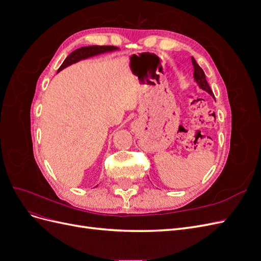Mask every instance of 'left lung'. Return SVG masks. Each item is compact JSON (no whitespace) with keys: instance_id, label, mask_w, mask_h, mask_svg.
<instances>
[{"instance_id":"8db88e82","label":"left lung","mask_w":261,"mask_h":261,"mask_svg":"<svg viewBox=\"0 0 261 261\" xmlns=\"http://www.w3.org/2000/svg\"><path fill=\"white\" fill-rule=\"evenodd\" d=\"M192 62H193V65H194V80H195V82L197 83V85L199 86L200 89L208 92L212 98H215V96H213V92L209 87V84L206 80V75H204L202 68L198 64H197V62L195 61L194 58H192Z\"/></svg>"}]
</instances>
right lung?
I'll return each instance as SVG.
<instances>
[{"label":"right lung","instance_id":"right-lung-1","mask_svg":"<svg viewBox=\"0 0 261 261\" xmlns=\"http://www.w3.org/2000/svg\"><path fill=\"white\" fill-rule=\"evenodd\" d=\"M118 50L116 46L112 45H89V46H83V48L77 49L70 53L68 57L63 62V64L60 66L58 72H61L62 69L66 68L67 66L75 64V63L80 62L82 60H86L88 58L96 57V55L99 54H103L108 52H113Z\"/></svg>","mask_w":261,"mask_h":261}]
</instances>
